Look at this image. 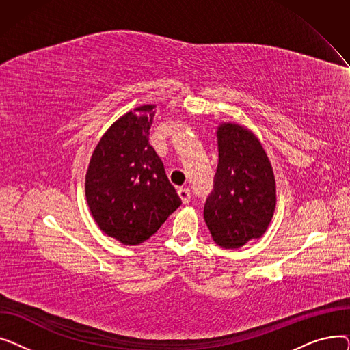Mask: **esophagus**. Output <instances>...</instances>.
I'll return each instance as SVG.
<instances>
[{"label": "esophagus", "instance_id": "obj_1", "mask_svg": "<svg viewBox=\"0 0 350 350\" xmlns=\"http://www.w3.org/2000/svg\"><path fill=\"white\" fill-rule=\"evenodd\" d=\"M177 193H178V196H180V198H181V201H183V204H189V203H190L191 193H190L189 189L181 187V189L177 190Z\"/></svg>", "mask_w": 350, "mask_h": 350}]
</instances>
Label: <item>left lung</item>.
Here are the masks:
<instances>
[{
  "label": "left lung",
  "mask_w": 350,
  "mask_h": 350,
  "mask_svg": "<svg viewBox=\"0 0 350 350\" xmlns=\"http://www.w3.org/2000/svg\"><path fill=\"white\" fill-rule=\"evenodd\" d=\"M217 140L218 165L204 219L215 244L234 250L267 231L277 203L275 178L262 144L252 132L223 123Z\"/></svg>",
  "instance_id": "left-lung-1"
}]
</instances>
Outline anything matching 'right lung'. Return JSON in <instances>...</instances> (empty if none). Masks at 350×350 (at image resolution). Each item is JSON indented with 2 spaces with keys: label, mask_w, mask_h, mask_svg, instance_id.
I'll list each match as a JSON object with an SVG mask.
<instances>
[{
  "label": "right lung",
  "mask_w": 350,
  "mask_h": 350,
  "mask_svg": "<svg viewBox=\"0 0 350 350\" xmlns=\"http://www.w3.org/2000/svg\"><path fill=\"white\" fill-rule=\"evenodd\" d=\"M154 105L136 107L102 136L92 154L85 191L100 230L124 245L150 238L181 198L149 143Z\"/></svg>",
  "instance_id": "right-lung-1"
}]
</instances>
